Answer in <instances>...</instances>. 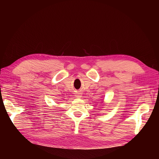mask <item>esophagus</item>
I'll return each mask as SVG.
<instances>
[{
	"mask_svg": "<svg viewBox=\"0 0 159 159\" xmlns=\"http://www.w3.org/2000/svg\"><path fill=\"white\" fill-rule=\"evenodd\" d=\"M76 97L78 98H80L81 97V95L80 93H77V95H76Z\"/></svg>",
	"mask_w": 159,
	"mask_h": 159,
	"instance_id": "esophagus-1",
	"label": "esophagus"
}]
</instances>
